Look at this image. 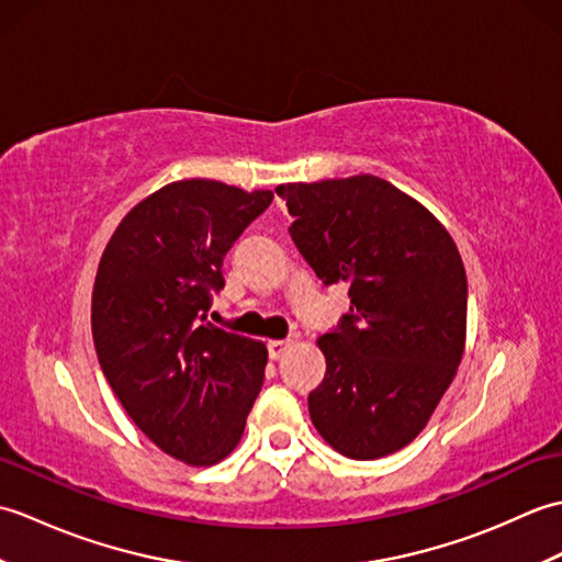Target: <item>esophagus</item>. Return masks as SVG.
Returning a JSON list of instances; mask_svg holds the SVG:
<instances>
[{"instance_id": "obj_1", "label": "esophagus", "mask_w": 562, "mask_h": 562, "mask_svg": "<svg viewBox=\"0 0 562 562\" xmlns=\"http://www.w3.org/2000/svg\"><path fill=\"white\" fill-rule=\"evenodd\" d=\"M292 345H294V340H270L268 342V352H270L272 360H282V357L290 352Z\"/></svg>"}]
</instances>
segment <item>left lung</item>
<instances>
[{"mask_svg":"<svg viewBox=\"0 0 562 562\" xmlns=\"http://www.w3.org/2000/svg\"><path fill=\"white\" fill-rule=\"evenodd\" d=\"M294 246L324 284H348L350 314L316 342L326 376L308 415L357 461L423 432L465 345V270L449 232L384 178L278 186Z\"/></svg>","mask_w":562,"mask_h":562,"instance_id":"left-lung-1","label":"left lung"}]
</instances>
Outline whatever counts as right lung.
<instances>
[{"instance_id":"1","label":"right lung","mask_w":562,"mask_h":562,"mask_svg":"<svg viewBox=\"0 0 562 562\" xmlns=\"http://www.w3.org/2000/svg\"><path fill=\"white\" fill-rule=\"evenodd\" d=\"M270 202L207 178L169 183L125 214L99 262L103 374L142 432L190 465L229 457L266 379V345L205 318L226 250Z\"/></svg>"}]
</instances>
